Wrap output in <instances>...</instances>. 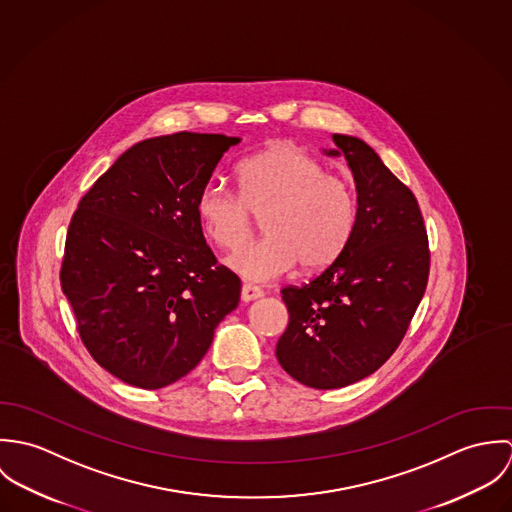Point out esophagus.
<instances>
[{
    "label": "esophagus",
    "mask_w": 512,
    "mask_h": 512,
    "mask_svg": "<svg viewBox=\"0 0 512 512\" xmlns=\"http://www.w3.org/2000/svg\"><path fill=\"white\" fill-rule=\"evenodd\" d=\"M264 292L258 288V286H252V284H244L242 286V292H240V297H242V301H252V299H258V297H262Z\"/></svg>",
    "instance_id": "obj_1"
}]
</instances>
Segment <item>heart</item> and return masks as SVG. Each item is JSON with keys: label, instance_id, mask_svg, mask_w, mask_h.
<instances>
[{"label": "heart", "instance_id": "1", "mask_svg": "<svg viewBox=\"0 0 512 512\" xmlns=\"http://www.w3.org/2000/svg\"><path fill=\"white\" fill-rule=\"evenodd\" d=\"M266 238L234 252L226 266L250 282L284 276L299 262L323 270L347 248L357 224L353 183L309 153L276 144L238 165V193L211 181L197 197V217L211 242L234 250L248 240L254 217Z\"/></svg>", "mask_w": 512, "mask_h": 512}]
</instances>
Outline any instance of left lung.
<instances>
[{
	"mask_svg": "<svg viewBox=\"0 0 512 512\" xmlns=\"http://www.w3.org/2000/svg\"><path fill=\"white\" fill-rule=\"evenodd\" d=\"M357 185V224L343 254L303 286H286L290 323L276 357L297 382L331 390L384 365L424 297L430 248L414 193L353 136L333 134Z\"/></svg>",
	"mask_w": 512,
	"mask_h": 512,
	"instance_id": "8db88e82",
	"label": "left lung"
}]
</instances>
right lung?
I'll list each match as a JSON object with an SVG mask.
<instances>
[{
  "label": "right lung",
  "instance_id": "right-lung-1",
  "mask_svg": "<svg viewBox=\"0 0 512 512\" xmlns=\"http://www.w3.org/2000/svg\"><path fill=\"white\" fill-rule=\"evenodd\" d=\"M240 138L179 132L124 151L80 199L61 288L92 359L126 384L157 390L207 355L240 301L217 264L197 197Z\"/></svg>",
  "mask_w": 512,
  "mask_h": 512
}]
</instances>
